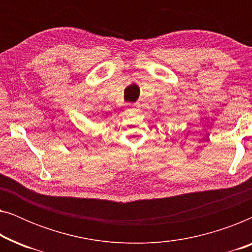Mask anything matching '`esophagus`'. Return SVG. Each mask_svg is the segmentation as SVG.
Instances as JSON below:
<instances>
[{
	"label": "esophagus",
	"instance_id": "esophagus-1",
	"mask_svg": "<svg viewBox=\"0 0 252 252\" xmlns=\"http://www.w3.org/2000/svg\"><path fill=\"white\" fill-rule=\"evenodd\" d=\"M136 109V105L135 104H128L126 106V112H130L133 111V110Z\"/></svg>",
	"mask_w": 252,
	"mask_h": 252
}]
</instances>
